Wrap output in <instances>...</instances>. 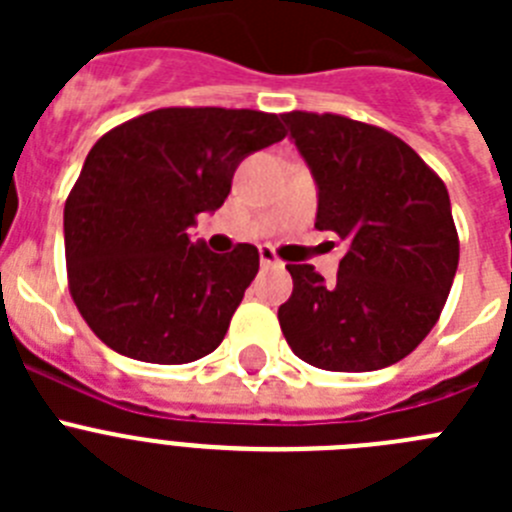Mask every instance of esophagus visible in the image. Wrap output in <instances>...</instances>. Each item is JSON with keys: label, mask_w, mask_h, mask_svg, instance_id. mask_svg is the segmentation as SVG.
Masks as SVG:
<instances>
[{"label": "esophagus", "mask_w": 512, "mask_h": 512, "mask_svg": "<svg viewBox=\"0 0 512 512\" xmlns=\"http://www.w3.org/2000/svg\"><path fill=\"white\" fill-rule=\"evenodd\" d=\"M259 261H261V266H279V264H282V261L277 259L274 248H269V246L259 248Z\"/></svg>", "instance_id": "34e87169"}]
</instances>
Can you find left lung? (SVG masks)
Returning <instances> with one entry per match:
<instances>
[{"mask_svg": "<svg viewBox=\"0 0 512 512\" xmlns=\"http://www.w3.org/2000/svg\"><path fill=\"white\" fill-rule=\"evenodd\" d=\"M318 182L315 228L348 241L338 277L287 264L289 348L325 372H374L413 354L441 318L459 266L446 184L397 135L333 112L282 115Z\"/></svg>", "mask_w": 512, "mask_h": 512, "instance_id": "8db88e82", "label": "left lung"}]
</instances>
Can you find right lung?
Here are the masks:
<instances>
[{"label":"right lung","instance_id":"right-lung-1","mask_svg":"<svg viewBox=\"0 0 512 512\" xmlns=\"http://www.w3.org/2000/svg\"><path fill=\"white\" fill-rule=\"evenodd\" d=\"M287 135L282 117L161 107L104 133L63 207L66 277L94 336L122 356L189 364L220 346L259 271V251L189 241L223 205L233 171Z\"/></svg>","mask_w":512,"mask_h":512}]
</instances>
